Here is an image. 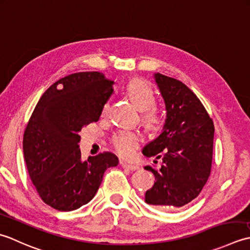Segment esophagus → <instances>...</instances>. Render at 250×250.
<instances>
[{
  "mask_svg": "<svg viewBox=\"0 0 250 250\" xmlns=\"http://www.w3.org/2000/svg\"><path fill=\"white\" fill-rule=\"evenodd\" d=\"M121 165H122V167L127 168V169H129V170H137L139 168V166L137 164H130V163L121 162Z\"/></svg>",
  "mask_w": 250,
  "mask_h": 250,
  "instance_id": "esophagus-1",
  "label": "esophagus"
}]
</instances>
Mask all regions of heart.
<instances>
[{"label":"heart","instance_id":"b5f03b06","mask_svg":"<svg viewBox=\"0 0 250 250\" xmlns=\"http://www.w3.org/2000/svg\"><path fill=\"white\" fill-rule=\"evenodd\" d=\"M126 94L136 105V108L145 112L144 121L147 127L154 128L161 123V118L154 108L155 94L151 86L142 80H132L126 86ZM109 104L103 108V115L106 113ZM141 142V137L135 131H121L112 138V145L116 153L124 159H129L135 155Z\"/></svg>","mask_w":250,"mask_h":250}]
</instances>
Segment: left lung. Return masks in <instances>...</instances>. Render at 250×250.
Segmentation results:
<instances>
[{"label":"left lung","mask_w":250,"mask_h":250,"mask_svg":"<svg viewBox=\"0 0 250 250\" xmlns=\"http://www.w3.org/2000/svg\"><path fill=\"white\" fill-rule=\"evenodd\" d=\"M153 79L164 99L166 118L159 137L142 150L147 157L163 160L159 170L145 167L155 177L145 201L159 208H179L198 196L210 175L215 127L187 85L159 72Z\"/></svg>","instance_id":"obj_1"}]
</instances>
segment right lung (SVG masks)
I'll use <instances>...</instances> for the list:
<instances>
[{"label": "right lung", "mask_w": 250, "mask_h": 250, "mask_svg": "<svg viewBox=\"0 0 250 250\" xmlns=\"http://www.w3.org/2000/svg\"><path fill=\"white\" fill-rule=\"evenodd\" d=\"M113 93V82L100 72L70 74L41 97L23 134V156L40 197L60 211L78 209L93 200L104 171L119 164L104 152L81 159L83 127L99 120Z\"/></svg>", "instance_id": "add662e5"}]
</instances>
